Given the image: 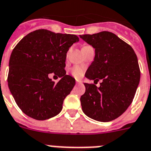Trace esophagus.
I'll use <instances>...</instances> for the list:
<instances>
[{
	"label": "esophagus",
	"mask_w": 151,
	"mask_h": 151,
	"mask_svg": "<svg viewBox=\"0 0 151 151\" xmlns=\"http://www.w3.org/2000/svg\"><path fill=\"white\" fill-rule=\"evenodd\" d=\"M76 83H82V81H80V80H77V81H76Z\"/></svg>",
	"instance_id": "1"
}]
</instances>
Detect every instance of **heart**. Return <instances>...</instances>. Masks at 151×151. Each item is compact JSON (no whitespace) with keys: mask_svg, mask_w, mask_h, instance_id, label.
Returning a JSON list of instances; mask_svg holds the SVG:
<instances>
[{"mask_svg":"<svg viewBox=\"0 0 151 151\" xmlns=\"http://www.w3.org/2000/svg\"><path fill=\"white\" fill-rule=\"evenodd\" d=\"M70 73L75 78H81L83 77V73H84V68L79 65L73 66L70 69Z\"/></svg>","mask_w":151,"mask_h":151,"instance_id":"1","label":"heart"}]
</instances>
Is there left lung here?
Masks as SVG:
<instances>
[{
    "label": "left lung",
    "instance_id": "1",
    "mask_svg": "<svg viewBox=\"0 0 151 151\" xmlns=\"http://www.w3.org/2000/svg\"><path fill=\"white\" fill-rule=\"evenodd\" d=\"M81 38L95 49V57L85 77L97 83H84L82 110L95 121L108 122L121 116L132 103L140 78L134 49L109 31L84 35Z\"/></svg>",
    "mask_w": 151,
    "mask_h": 151
}]
</instances>
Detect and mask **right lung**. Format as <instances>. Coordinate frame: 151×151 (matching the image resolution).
Here are the masks:
<instances>
[{"label": "right lung", "mask_w": 151, "mask_h": 151, "mask_svg": "<svg viewBox=\"0 0 151 151\" xmlns=\"http://www.w3.org/2000/svg\"><path fill=\"white\" fill-rule=\"evenodd\" d=\"M78 36L40 29L30 32L15 46L9 60L7 83L15 102L27 116L44 121L61 111L65 97L75 85L67 75V53ZM62 79L56 84L48 75Z\"/></svg>", "instance_id": "add662e5"}]
</instances>
